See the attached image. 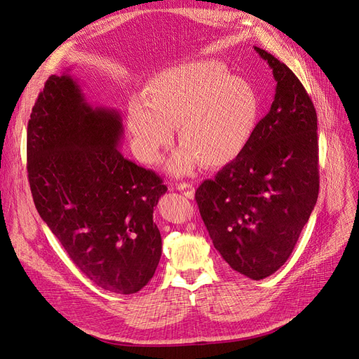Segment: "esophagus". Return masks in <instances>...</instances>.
Wrapping results in <instances>:
<instances>
[{
    "label": "esophagus",
    "instance_id": "1",
    "mask_svg": "<svg viewBox=\"0 0 359 359\" xmlns=\"http://www.w3.org/2000/svg\"><path fill=\"white\" fill-rule=\"evenodd\" d=\"M177 190L181 191L184 196H187L189 198L194 197V187H193V184H190V182L177 184Z\"/></svg>",
    "mask_w": 359,
    "mask_h": 359
}]
</instances>
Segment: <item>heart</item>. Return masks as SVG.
Masks as SVG:
<instances>
[{"instance_id": "1", "label": "heart", "mask_w": 359, "mask_h": 359, "mask_svg": "<svg viewBox=\"0 0 359 359\" xmlns=\"http://www.w3.org/2000/svg\"><path fill=\"white\" fill-rule=\"evenodd\" d=\"M259 98L252 85L233 78L215 60L163 69L149 81L146 97L128 102L125 123L135 156L156 165L174 141L182 146L168 162L170 175H189L203 163L221 168L248 149L259 121Z\"/></svg>"}]
</instances>
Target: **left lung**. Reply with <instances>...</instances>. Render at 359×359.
<instances>
[{
	"instance_id": "obj_1",
	"label": "left lung",
	"mask_w": 359,
	"mask_h": 359,
	"mask_svg": "<svg viewBox=\"0 0 359 359\" xmlns=\"http://www.w3.org/2000/svg\"><path fill=\"white\" fill-rule=\"evenodd\" d=\"M274 102L248 149L196 191L215 249L240 274L262 280L292 255L318 198L317 111L293 72L262 48Z\"/></svg>"
}]
</instances>
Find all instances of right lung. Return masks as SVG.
Instances as JSON below:
<instances>
[{"mask_svg":"<svg viewBox=\"0 0 359 359\" xmlns=\"http://www.w3.org/2000/svg\"><path fill=\"white\" fill-rule=\"evenodd\" d=\"M122 138L116 109L93 106L69 69L51 75L27 123V178L74 264L98 287L131 294L159 265L153 210L168 189L119 151Z\"/></svg>","mask_w":359,"mask_h":359,"instance_id":"right-lung-1","label":"right lung"}]
</instances>
